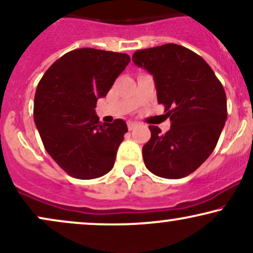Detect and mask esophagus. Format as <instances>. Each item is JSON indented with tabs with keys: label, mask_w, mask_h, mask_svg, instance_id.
<instances>
[{
	"label": "esophagus",
	"mask_w": 253,
	"mask_h": 253,
	"mask_svg": "<svg viewBox=\"0 0 253 253\" xmlns=\"http://www.w3.org/2000/svg\"><path fill=\"white\" fill-rule=\"evenodd\" d=\"M137 126H138V123H137V122H132V121L127 122V129H129V130L135 129Z\"/></svg>",
	"instance_id": "1"
}]
</instances>
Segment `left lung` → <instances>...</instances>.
<instances>
[{"instance_id": "obj_1", "label": "left lung", "mask_w": 253, "mask_h": 253, "mask_svg": "<svg viewBox=\"0 0 253 253\" xmlns=\"http://www.w3.org/2000/svg\"><path fill=\"white\" fill-rule=\"evenodd\" d=\"M132 61L154 76L157 101L171 121L167 133L149 126L151 137L143 146L145 167L158 177L183 178L212 154L225 126L222 83L201 56L173 43L137 50Z\"/></svg>"}]
</instances>
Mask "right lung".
<instances>
[{
  "label": "right lung",
  "mask_w": 253,
  "mask_h": 253,
  "mask_svg": "<svg viewBox=\"0 0 253 253\" xmlns=\"http://www.w3.org/2000/svg\"><path fill=\"white\" fill-rule=\"evenodd\" d=\"M129 62L121 52L76 49L54 62L37 85L34 121L41 139L74 178H97L114 168L126 123L102 124L95 108Z\"/></svg>",
  "instance_id": "add662e5"
}]
</instances>
